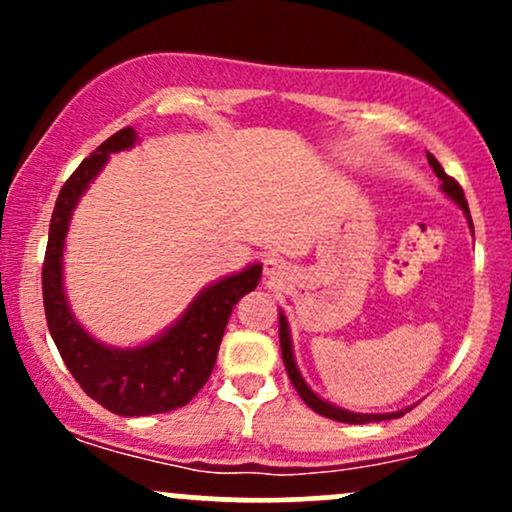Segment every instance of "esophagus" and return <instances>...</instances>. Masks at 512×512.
Wrapping results in <instances>:
<instances>
[{
	"label": "esophagus",
	"instance_id": "1",
	"mask_svg": "<svg viewBox=\"0 0 512 512\" xmlns=\"http://www.w3.org/2000/svg\"><path fill=\"white\" fill-rule=\"evenodd\" d=\"M284 272V260H279V257H267V260H264V276H267V279H279V276H284Z\"/></svg>",
	"mask_w": 512,
	"mask_h": 512
}]
</instances>
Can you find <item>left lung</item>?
Returning <instances> with one entry per match:
<instances>
[{
    "instance_id": "obj_1",
    "label": "left lung",
    "mask_w": 512,
    "mask_h": 512,
    "mask_svg": "<svg viewBox=\"0 0 512 512\" xmlns=\"http://www.w3.org/2000/svg\"><path fill=\"white\" fill-rule=\"evenodd\" d=\"M428 163H431V168L436 170V175L440 180H443V185H440V190L448 195L452 202L457 204L464 211V216H467V223L469 228H472L474 233V226H472V216H469V207H467V199H464V192L462 187L457 185V180H452L448 173H445L443 166L436 161V156L428 154ZM279 342H281V358H284V366H286V373H289L293 387H296V392L301 395V399L305 404H308L310 409L317 411V414L327 416V419H334V421H342V424H370V421H387V419H399V416H404L407 411L411 409H399V411H392V414H356V411H349V409H342V407H334V404L327 402V399H322L320 395H315L313 390H310V385L305 383L301 370L296 366V358H293V344H291V330H289V322H286V315L279 313Z\"/></svg>"
}]
</instances>
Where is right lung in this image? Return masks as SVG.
Masks as SVG:
<instances>
[{
  "mask_svg": "<svg viewBox=\"0 0 512 512\" xmlns=\"http://www.w3.org/2000/svg\"><path fill=\"white\" fill-rule=\"evenodd\" d=\"M134 144V127L120 129L84 158L72 178L64 182L50 219L43 262V303L57 351L81 390L113 414L149 416L185 407L202 390L214 370L233 305L260 284L262 264H248L243 272L223 276L199 291L175 325L142 346L117 349L93 339L76 322L64 293V240L72 211L110 154L132 149Z\"/></svg>",
  "mask_w": 512,
  "mask_h": 512,
  "instance_id": "add662e5",
  "label": "right lung"
}]
</instances>
